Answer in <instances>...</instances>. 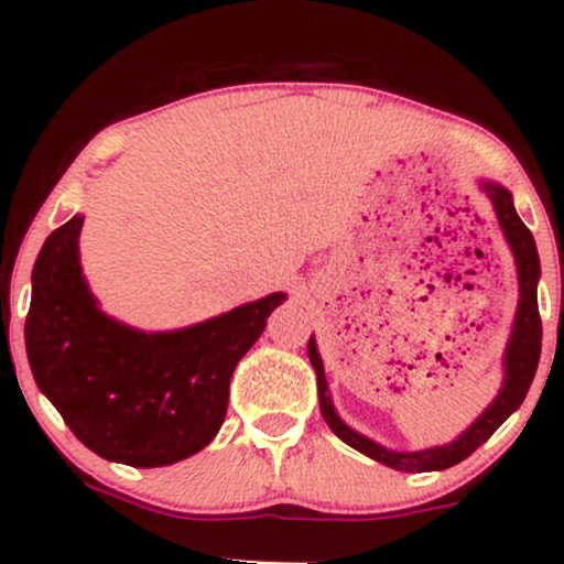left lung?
<instances>
[{
  "instance_id": "left-lung-1",
  "label": "left lung",
  "mask_w": 564,
  "mask_h": 564,
  "mask_svg": "<svg viewBox=\"0 0 564 564\" xmlns=\"http://www.w3.org/2000/svg\"><path fill=\"white\" fill-rule=\"evenodd\" d=\"M482 191L488 193V198L494 200V209L498 223H501L503 236L514 251L517 260V278H520V304H517V318L514 328H511V339L503 355V387L498 392V398L485 408V413L469 426L458 440H453L448 445H440V448H426V451H390L381 448L379 443L358 435L355 430L341 422L336 416L332 394H328L326 373H323L321 355L315 349V341L310 339L307 355L310 364L315 368V377H318V400H321V413L326 419V424L332 426V432L339 440H345L349 448L366 453L373 462L387 464V467L400 469V471H435V469H448L456 467L458 462L471 456L480 445L488 440L494 432L501 426L517 408L522 405L525 394L533 384L535 368H539L541 358V315H539V294H535V283H539L541 264H539V251H535L533 232L525 228L520 217H517L514 204H511V193L501 185L482 183Z\"/></svg>"
}]
</instances>
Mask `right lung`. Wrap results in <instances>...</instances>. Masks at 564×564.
<instances>
[{"label":"right lung","mask_w":564,"mask_h":564,"mask_svg":"<svg viewBox=\"0 0 564 564\" xmlns=\"http://www.w3.org/2000/svg\"><path fill=\"white\" fill-rule=\"evenodd\" d=\"M76 215L50 232L34 264L25 352L39 390L68 430L108 462L166 467L215 440L230 377L286 294L198 326L142 334L97 310L79 268Z\"/></svg>","instance_id":"add662e5"}]
</instances>
